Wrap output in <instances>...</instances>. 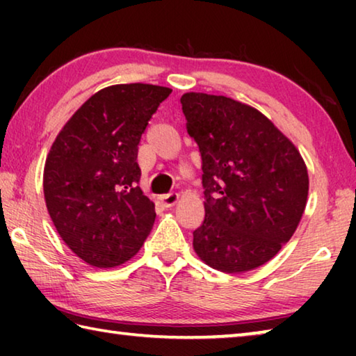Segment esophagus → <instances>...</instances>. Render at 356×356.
Segmentation results:
<instances>
[{"mask_svg":"<svg viewBox=\"0 0 356 356\" xmlns=\"http://www.w3.org/2000/svg\"><path fill=\"white\" fill-rule=\"evenodd\" d=\"M177 200H179V195H177V193H170V195H163V196H160V202L163 204L165 207H172L174 204L177 202Z\"/></svg>","mask_w":356,"mask_h":356,"instance_id":"34e87169","label":"esophagus"}]
</instances>
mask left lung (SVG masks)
I'll return each mask as SVG.
<instances>
[{
	"label": "left lung",
	"instance_id": "obj_1",
	"mask_svg": "<svg viewBox=\"0 0 356 356\" xmlns=\"http://www.w3.org/2000/svg\"><path fill=\"white\" fill-rule=\"evenodd\" d=\"M202 159L204 216L193 248L209 267L243 273L278 254L308 201L303 156L267 116L225 95L180 99Z\"/></svg>",
	"mask_w": 356,
	"mask_h": 356
}]
</instances>
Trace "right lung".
I'll use <instances>...</instances> for the list:
<instances>
[{"instance_id":"add662e5","label":"right lung","mask_w":356,"mask_h":356,"mask_svg":"<svg viewBox=\"0 0 356 356\" xmlns=\"http://www.w3.org/2000/svg\"><path fill=\"white\" fill-rule=\"evenodd\" d=\"M172 89L113 84L74 113L44 168L48 213L64 243L97 268L130 261L155 221L154 202L138 186V144Z\"/></svg>"}]
</instances>
